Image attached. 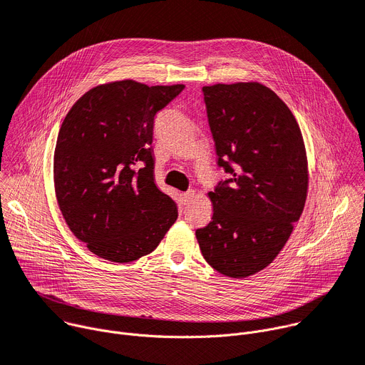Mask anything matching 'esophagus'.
<instances>
[{
    "label": "esophagus",
    "mask_w": 365,
    "mask_h": 365,
    "mask_svg": "<svg viewBox=\"0 0 365 365\" xmlns=\"http://www.w3.org/2000/svg\"><path fill=\"white\" fill-rule=\"evenodd\" d=\"M192 197H193V190H187V192L180 193L179 201H180V204H182V205H187V204L190 202Z\"/></svg>",
    "instance_id": "1"
}]
</instances>
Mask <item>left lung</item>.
<instances>
[{
    "instance_id": "8db88e82",
    "label": "left lung",
    "mask_w": 365,
    "mask_h": 365,
    "mask_svg": "<svg viewBox=\"0 0 365 365\" xmlns=\"http://www.w3.org/2000/svg\"><path fill=\"white\" fill-rule=\"evenodd\" d=\"M218 168L214 214L196 230L202 256L220 274L253 275L278 256L307 195L302 130L281 98L259 83L202 88Z\"/></svg>"
}]
</instances>
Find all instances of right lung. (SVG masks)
<instances>
[{"instance_id":"obj_1","label":"right lung","mask_w":365,"mask_h":365,"mask_svg":"<svg viewBox=\"0 0 365 365\" xmlns=\"http://www.w3.org/2000/svg\"><path fill=\"white\" fill-rule=\"evenodd\" d=\"M185 86H98L65 116L55 147L59 210L94 255L125 263L151 253L178 218L154 178L155 115Z\"/></svg>"}]
</instances>
